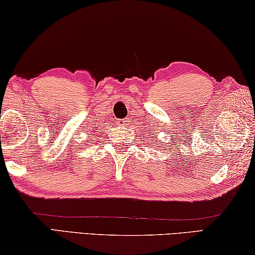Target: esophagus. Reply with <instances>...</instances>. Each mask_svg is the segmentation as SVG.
<instances>
[{"label":"esophagus","mask_w":255,"mask_h":255,"mask_svg":"<svg viewBox=\"0 0 255 255\" xmlns=\"http://www.w3.org/2000/svg\"><path fill=\"white\" fill-rule=\"evenodd\" d=\"M127 123H128L127 119H119V122H118L119 126H125V125H126Z\"/></svg>","instance_id":"esophagus-1"}]
</instances>
